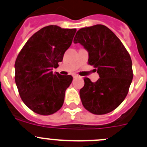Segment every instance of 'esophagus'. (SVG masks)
<instances>
[{
  "label": "esophagus",
  "mask_w": 147,
  "mask_h": 147,
  "mask_svg": "<svg viewBox=\"0 0 147 147\" xmlns=\"http://www.w3.org/2000/svg\"><path fill=\"white\" fill-rule=\"evenodd\" d=\"M78 77H79V76H78V75H73L74 78H78Z\"/></svg>",
  "instance_id": "obj_1"
}]
</instances>
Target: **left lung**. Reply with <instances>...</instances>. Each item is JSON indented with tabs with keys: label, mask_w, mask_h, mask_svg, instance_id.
<instances>
[{
	"label": "left lung",
	"mask_w": 147,
	"mask_h": 147,
	"mask_svg": "<svg viewBox=\"0 0 147 147\" xmlns=\"http://www.w3.org/2000/svg\"><path fill=\"white\" fill-rule=\"evenodd\" d=\"M74 42L87 49L88 64L96 68L100 77L95 83L84 78L80 90L83 107L94 115L115 110L125 98L133 80L129 53L112 30L102 24L80 29Z\"/></svg>",
	"instance_id": "1"
}]
</instances>
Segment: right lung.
<instances>
[{"label":"right lung","instance_id":"1","mask_svg":"<svg viewBox=\"0 0 147 147\" xmlns=\"http://www.w3.org/2000/svg\"><path fill=\"white\" fill-rule=\"evenodd\" d=\"M76 29L42 27L27 41L15 61V82L23 102L32 112L50 115L62 107L71 75L53 73L71 46Z\"/></svg>","mask_w":147,"mask_h":147}]
</instances>
